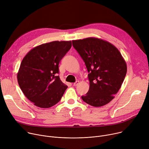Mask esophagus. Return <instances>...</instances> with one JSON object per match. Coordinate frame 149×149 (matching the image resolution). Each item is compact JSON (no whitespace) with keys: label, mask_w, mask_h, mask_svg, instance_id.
Listing matches in <instances>:
<instances>
[{"label":"esophagus","mask_w":149,"mask_h":149,"mask_svg":"<svg viewBox=\"0 0 149 149\" xmlns=\"http://www.w3.org/2000/svg\"><path fill=\"white\" fill-rule=\"evenodd\" d=\"M79 81H77L75 82H74V83L73 84V86H77L78 84H79Z\"/></svg>","instance_id":"obj_1"}]
</instances>
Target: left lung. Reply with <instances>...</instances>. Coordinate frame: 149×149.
Returning a JSON list of instances; mask_svg holds the SVG:
<instances>
[{"mask_svg": "<svg viewBox=\"0 0 149 149\" xmlns=\"http://www.w3.org/2000/svg\"><path fill=\"white\" fill-rule=\"evenodd\" d=\"M72 45L85 62L90 88L82 100L93 107L110 102L125 78L127 64L118 49L110 42L96 38L74 40Z\"/></svg>", "mask_w": 149, "mask_h": 149, "instance_id": "8db88e82", "label": "left lung"}]
</instances>
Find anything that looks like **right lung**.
Instances as JSON below:
<instances>
[{"instance_id":"1","label":"right lung","mask_w":149,"mask_h":149,"mask_svg":"<svg viewBox=\"0 0 149 149\" xmlns=\"http://www.w3.org/2000/svg\"><path fill=\"white\" fill-rule=\"evenodd\" d=\"M72 46L71 41H53L37 46L24 58L17 74L26 97L40 108L57 104L68 86L60 79L58 65Z\"/></svg>"}]
</instances>
